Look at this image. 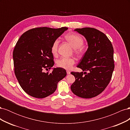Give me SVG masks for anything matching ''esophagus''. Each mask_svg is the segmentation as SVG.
Instances as JSON below:
<instances>
[{
  "label": "esophagus",
  "mask_w": 130,
  "mask_h": 130,
  "mask_svg": "<svg viewBox=\"0 0 130 130\" xmlns=\"http://www.w3.org/2000/svg\"><path fill=\"white\" fill-rule=\"evenodd\" d=\"M67 74L68 75L70 74V71H69V70H67Z\"/></svg>",
  "instance_id": "esophagus-1"
}]
</instances>
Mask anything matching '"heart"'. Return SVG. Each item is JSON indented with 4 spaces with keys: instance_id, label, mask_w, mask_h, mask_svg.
<instances>
[{
    "instance_id": "1",
    "label": "heart",
    "mask_w": 130,
    "mask_h": 130,
    "mask_svg": "<svg viewBox=\"0 0 130 130\" xmlns=\"http://www.w3.org/2000/svg\"><path fill=\"white\" fill-rule=\"evenodd\" d=\"M64 38L68 41L74 48V51L75 54L81 55L84 52V47L83 46L84 40L81 36L78 34L70 33L66 35ZM59 41L58 40L55 41L51 48V52L53 55H56L57 53V49ZM75 63V60L72 57H63L58 59L56 62V64L58 67L65 69H70Z\"/></svg>"
}]
</instances>
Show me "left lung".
I'll return each instance as SVG.
<instances>
[{
	"label": "left lung",
	"instance_id": "8db88e82",
	"mask_svg": "<svg viewBox=\"0 0 130 130\" xmlns=\"http://www.w3.org/2000/svg\"><path fill=\"white\" fill-rule=\"evenodd\" d=\"M74 31L86 38L88 48L77 66L83 72L71 73L75 81L70 88L76 95L89 99L103 92L109 83L115 68L113 48L106 35L96 29L84 27Z\"/></svg>",
	"mask_w": 130,
	"mask_h": 130
}]
</instances>
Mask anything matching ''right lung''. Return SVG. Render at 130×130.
I'll return each instance as SVG.
<instances>
[{"label": "right lung", "instance_id": "right-lung-1", "mask_svg": "<svg viewBox=\"0 0 130 130\" xmlns=\"http://www.w3.org/2000/svg\"><path fill=\"white\" fill-rule=\"evenodd\" d=\"M68 27L53 29L36 27L23 34L13 52L14 74L21 87L29 95L44 98L55 91L58 82L66 75V70L55 68L52 73H45L54 65L51 48L53 42Z\"/></svg>", "mask_w": 130, "mask_h": 130}]
</instances>
